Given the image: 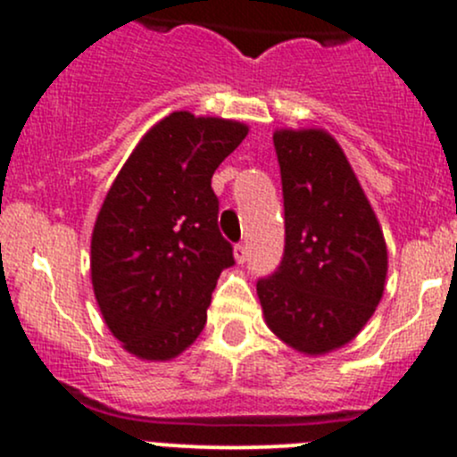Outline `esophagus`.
<instances>
[{"mask_svg":"<svg viewBox=\"0 0 457 457\" xmlns=\"http://www.w3.org/2000/svg\"><path fill=\"white\" fill-rule=\"evenodd\" d=\"M234 258H237V262H245L247 261V245L238 243V245L234 247Z\"/></svg>","mask_w":457,"mask_h":457,"instance_id":"obj_1","label":"esophagus"}]
</instances>
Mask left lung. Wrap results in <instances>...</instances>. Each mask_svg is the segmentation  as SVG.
<instances>
[{
    "label": "left lung",
    "instance_id": "8db88e82",
    "mask_svg": "<svg viewBox=\"0 0 457 457\" xmlns=\"http://www.w3.org/2000/svg\"><path fill=\"white\" fill-rule=\"evenodd\" d=\"M285 201V254L256 283L267 327L322 356L361 334L386 278V243L338 141L320 128L274 132Z\"/></svg>",
    "mask_w": 457,
    "mask_h": 457
}]
</instances>
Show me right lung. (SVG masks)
<instances>
[{
    "instance_id": "right-lung-1",
    "label": "right lung",
    "mask_w": 457,
    "mask_h": 457,
    "mask_svg": "<svg viewBox=\"0 0 457 457\" xmlns=\"http://www.w3.org/2000/svg\"><path fill=\"white\" fill-rule=\"evenodd\" d=\"M247 132L232 119L168 114L105 195L92 229V289L108 329L141 361H172L205 327L216 280L234 265L212 174Z\"/></svg>"
}]
</instances>
